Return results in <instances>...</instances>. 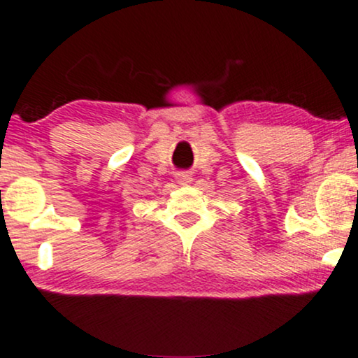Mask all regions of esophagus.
<instances>
[{"label":"esophagus","mask_w":358,"mask_h":358,"mask_svg":"<svg viewBox=\"0 0 358 358\" xmlns=\"http://www.w3.org/2000/svg\"><path fill=\"white\" fill-rule=\"evenodd\" d=\"M176 178H178L180 185H190L193 182L192 175L188 173V171H180V173L176 175Z\"/></svg>","instance_id":"esophagus-1"}]
</instances>
